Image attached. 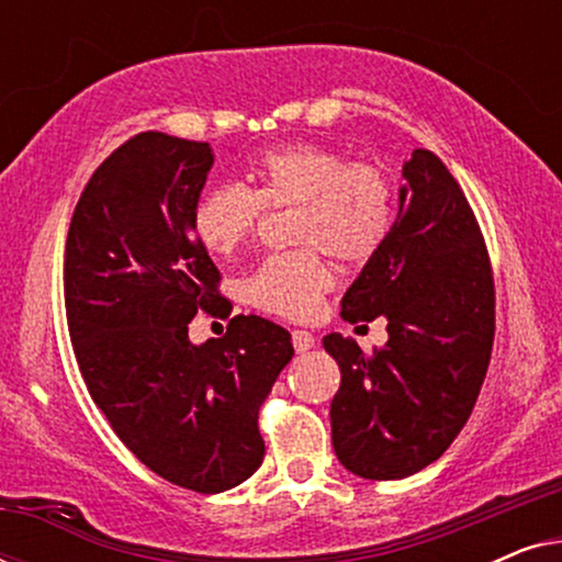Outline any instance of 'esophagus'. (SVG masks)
Here are the masks:
<instances>
[{"label": "esophagus", "mask_w": 562, "mask_h": 562, "mask_svg": "<svg viewBox=\"0 0 562 562\" xmlns=\"http://www.w3.org/2000/svg\"><path fill=\"white\" fill-rule=\"evenodd\" d=\"M291 340H294V350L296 352H306V350H312L314 348V335L312 333H306V329H294V333H291Z\"/></svg>", "instance_id": "esophagus-1"}]
</instances>
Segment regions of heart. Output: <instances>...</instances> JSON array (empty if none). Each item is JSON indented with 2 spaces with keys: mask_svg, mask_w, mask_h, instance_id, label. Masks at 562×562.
<instances>
[{
  "mask_svg": "<svg viewBox=\"0 0 562 562\" xmlns=\"http://www.w3.org/2000/svg\"><path fill=\"white\" fill-rule=\"evenodd\" d=\"M250 179L252 189L220 183L199 199L196 240L227 258L250 243L268 210H294L291 240L299 248L260 260L243 294L276 317L310 319L333 286L325 256L356 266L386 245L396 220L394 181L373 160H348L319 143L266 150L252 160Z\"/></svg>",
  "mask_w": 562,
  "mask_h": 562,
  "instance_id": "b5f03b06",
  "label": "heart"
}]
</instances>
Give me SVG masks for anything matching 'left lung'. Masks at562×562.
Instances as JSON below:
<instances>
[{
	"mask_svg": "<svg viewBox=\"0 0 562 562\" xmlns=\"http://www.w3.org/2000/svg\"><path fill=\"white\" fill-rule=\"evenodd\" d=\"M402 176L394 229L340 312L350 325L383 314L389 342L363 352L340 333L322 340L342 373L329 406L335 452L371 481L406 479L450 448L481 394L496 329L494 271L460 183L425 148Z\"/></svg>",
	"mask_w": 562,
	"mask_h": 562,
	"instance_id": "obj_1",
	"label": "left lung"
}]
</instances>
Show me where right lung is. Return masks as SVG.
<instances>
[{"instance_id":"obj_1","label":"right lung","mask_w":562,"mask_h":562,"mask_svg":"<svg viewBox=\"0 0 562 562\" xmlns=\"http://www.w3.org/2000/svg\"><path fill=\"white\" fill-rule=\"evenodd\" d=\"M212 160L210 143L130 137L81 191L64 256L68 335L91 398L140 463L196 494L258 471V412L294 358L286 329L256 314L189 342L199 312H233L194 233Z\"/></svg>"}]
</instances>
